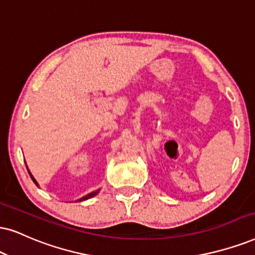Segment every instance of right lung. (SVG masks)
Returning a JSON list of instances; mask_svg holds the SVG:
<instances>
[{"label": "right lung", "mask_w": 255, "mask_h": 255, "mask_svg": "<svg viewBox=\"0 0 255 255\" xmlns=\"http://www.w3.org/2000/svg\"><path fill=\"white\" fill-rule=\"evenodd\" d=\"M28 168V167H27ZM28 172H29V174H30V178H31V180H33L34 181V183L36 186H38V183H37V181L36 180H35V178L33 175H31V173H30V170L28 169ZM99 192H100V189H96V191H94V192H92V193H89V194H87V195H85V196H82V198H80L79 200H76V201H85V200H88V199H90V198H93V196H95V195H98L99 194Z\"/></svg>", "instance_id": "add662e5"}]
</instances>
